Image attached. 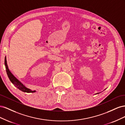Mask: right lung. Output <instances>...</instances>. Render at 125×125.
<instances>
[{
	"label": "right lung",
	"instance_id": "1",
	"mask_svg": "<svg viewBox=\"0 0 125 125\" xmlns=\"http://www.w3.org/2000/svg\"><path fill=\"white\" fill-rule=\"evenodd\" d=\"M5 65L6 66V69L7 75H8V78H9L10 81L12 82V83L16 86L18 89L22 91H23L24 92H26V93H33V92H35V91H32L31 90L26 88L25 86H24L23 84H22L19 81L12 73H11V72L9 71L8 69V65H7L6 57H5Z\"/></svg>",
	"mask_w": 125,
	"mask_h": 125
}]
</instances>
